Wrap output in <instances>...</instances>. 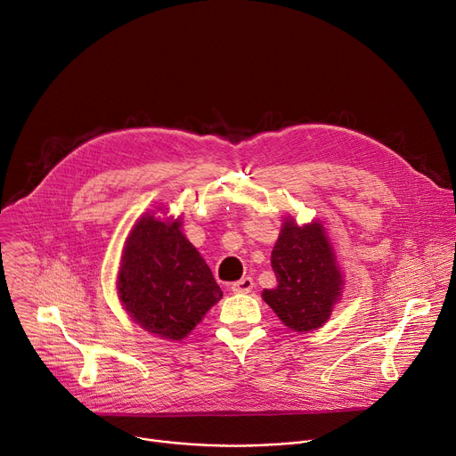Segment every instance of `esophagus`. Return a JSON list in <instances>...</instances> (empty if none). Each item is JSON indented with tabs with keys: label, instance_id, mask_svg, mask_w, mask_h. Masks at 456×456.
Instances as JSON below:
<instances>
[{
	"label": "esophagus",
	"instance_id": "1",
	"mask_svg": "<svg viewBox=\"0 0 456 456\" xmlns=\"http://www.w3.org/2000/svg\"><path fill=\"white\" fill-rule=\"evenodd\" d=\"M253 287H255L253 278L245 276V278H241V280H238V281H234V283L231 285V291H232V293H243V295H245V293H251Z\"/></svg>",
	"mask_w": 456,
	"mask_h": 456
}]
</instances>
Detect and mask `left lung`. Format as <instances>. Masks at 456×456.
<instances>
[{
  "mask_svg": "<svg viewBox=\"0 0 456 456\" xmlns=\"http://www.w3.org/2000/svg\"><path fill=\"white\" fill-rule=\"evenodd\" d=\"M276 287L262 293L278 318L293 330L322 327L342 293V274L320 224L298 227L285 220L271 253Z\"/></svg>",
  "mask_w": 456,
  "mask_h": 456,
  "instance_id": "8db88e82",
  "label": "left lung"
}]
</instances>
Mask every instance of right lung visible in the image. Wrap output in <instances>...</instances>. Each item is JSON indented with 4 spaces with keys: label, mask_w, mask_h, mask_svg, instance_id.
<instances>
[{
    "label": "right lung",
    "mask_w": 456,
    "mask_h": 456,
    "mask_svg": "<svg viewBox=\"0 0 456 456\" xmlns=\"http://www.w3.org/2000/svg\"><path fill=\"white\" fill-rule=\"evenodd\" d=\"M118 293L129 316L165 340L185 338L224 297L180 222L165 224L149 215L127 238Z\"/></svg>",
    "instance_id": "1"
}]
</instances>
